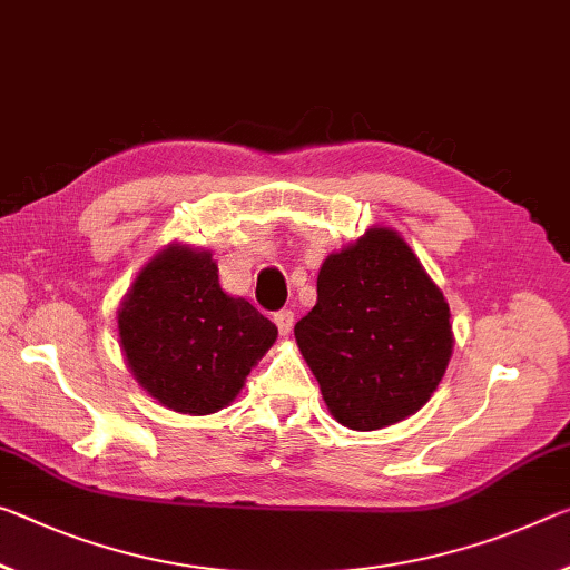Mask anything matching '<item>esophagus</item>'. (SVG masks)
<instances>
[{"mask_svg":"<svg viewBox=\"0 0 570 570\" xmlns=\"http://www.w3.org/2000/svg\"><path fill=\"white\" fill-rule=\"evenodd\" d=\"M274 324L278 327V332H282L284 337H286V334L292 332V327H294V312H292V309L276 312V314H274Z\"/></svg>","mask_w":570,"mask_h":570,"instance_id":"34e87169","label":"esophagus"}]
</instances>
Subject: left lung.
I'll return each mask as SVG.
<instances>
[{"instance_id": "8db88e82", "label": "left lung", "mask_w": 570, "mask_h": 570, "mask_svg": "<svg viewBox=\"0 0 570 570\" xmlns=\"http://www.w3.org/2000/svg\"><path fill=\"white\" fill-rule=\"evenodd\" d=\"M449 304L401 233L373 225L330 253L294 337L337 423L377 431L436 391L454 350Z\"/></svg>"}]
</instances>
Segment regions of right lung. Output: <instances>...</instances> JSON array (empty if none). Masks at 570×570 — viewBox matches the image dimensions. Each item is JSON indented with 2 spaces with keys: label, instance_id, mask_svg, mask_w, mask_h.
<instances>
[{
  "label": "right lung",
  "instance_id": "obj_1",
  "mask_svg": "<svg viewBox=\"0 0 570 570\" xmlns=\"http://www.w3.org/2000/svg\"><path fill=\"white\" fill-rule=\"evenodd\" d=\"M134 381L159 405L210 415L236 401L278 330L223 292L213 253L171 240L134 278L116 312Z\"/></svg>",
  "mask_w": 570,
  "mask_h": 570
}]
</instances>
